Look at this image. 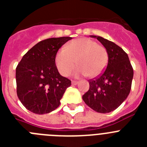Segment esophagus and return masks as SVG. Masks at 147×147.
Returning <instances> with one entry per match:
<instances>
[{"label":"esophagus","mask_w":147,"mask_h":147,"mask_svg":"<svg viewBox=\"0 0 147 147\" xmlns=\"http://www.w3.org/2000/svg\"><path fill=\"white\" fill-rule=\"evenodd\" d=\"M71 83H72V85H77L78 82L77 81H75V80H72V81H71Z\"/></svg>","instance_id":"obj_1"}]
</instances>
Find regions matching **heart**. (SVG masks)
I'll return each instance as SVG.
<instances>
[{
  "instance_id": "1",
  "label": "heart",
  "mask_w": 147,
  "mask_h": 147,
  "mask_svg": "<svg viewBox=\"0 0 147 147\" xmlns=\"http://www.w3.org/2000/svg\"><path fill=\"white\" fill-rule=\"evenodd\" d=\"M55 64L62 76H68L76 65V75H87L96 77L107 67L109 54L107 49L88 37L76 39L69 42L64 49H60L55 56Z\"/></svg>"
}]
</instances>
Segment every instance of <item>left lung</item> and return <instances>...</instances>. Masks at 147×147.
<instances>
[{"instance_id":"1","label":"left lung","mask_w":147,"mask_h":147,"mask_svg":"<svg viewBox=\"0 0 147 147\" xmlns=\"http://www.w3.org/2000/svg\"><path fill=\"white\" fill-rule=\"evenodd\" d=\"M107 49V67L98 77L90 80V88L82 96L85 103L101 113L113 111L128 96L132 86L133 68L128 55L119 45L102 37L92 36Z\"/></svg>"}]
</instances>
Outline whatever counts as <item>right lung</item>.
Wrapping results in <instances>:
<instances>
[{
	"label": "right lung",
	"mask_w": 147,
	"mask_h": 147,
	"mask_svg": "<svg viewBox=\"0 0 147 147\" xmlns=\"http://www.w3.org/2000/svg\"><path fill=\"white\" fill-rule=\"evenodd\" d=\"M72 37L42 40L28 51L16 67L17 95L27 110L45 114L57 108L71 81L58 72L55 56Z\"/></svg>",
	"instance_id": "right-lung-1"
}]
</instances>
